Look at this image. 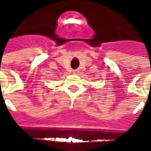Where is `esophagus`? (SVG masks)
<instances>
[{
  "label": "esophagus",
  "instance_id": "1",
  "mask_svg": "<svg viewBox=\"0 0 151 151\" xmlns=\"http://www.w3.org/2000/svg\"><path fill=\"white\" fill-rule=\"evenodd\" d=\"M73 73L74 74H78V73H79V70L78 69H74V70L73 71Z\"/></svg>",
  "mask_w": 151,
  "mask_h": 151
}]
</instances>
